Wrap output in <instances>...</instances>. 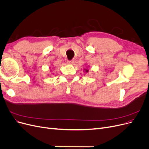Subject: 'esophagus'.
I'll use <instances>...</instances> for the list:
<instances>
[{"label":"esophagus","mask_w":149,"mask_h":149,"mask_svg":"<svg viewBox=\"0 0 149 149\" xmlns=\"http://www.w3.org/2000/svg\"><path fill=\"white\" fill-rule=\"evenodd\" d=\"M67 63H68V64H73L74 61H68Z\"/></svg>","instance_id":"34e87169"}]
</instances>
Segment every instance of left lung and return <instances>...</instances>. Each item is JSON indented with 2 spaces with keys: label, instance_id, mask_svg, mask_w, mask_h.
Masks as SVG:
<instances>
[{
  "label": "left lung",
  "instance_id": "left-lung-1",
  "mask_svg": "<svg viewBox=\"0 0 149 149\" xmlns=\"http://www.w3.org/2000/svg\"><path fill=\"white\" fill-rule=\"evenodd\" d=\"M85 70L86 72H88V69H85Z\"/></svg>",
  "mask_w": 149,
  "mask_h": 149
}]
</instances>
